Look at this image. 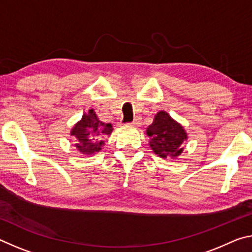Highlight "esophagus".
<instances>
[{
    "label": "esophagus",
    "instance_id": "34e87169",
    "mask_svg": "<svg viewBox=\"0 0 252 252\" xmlns=\"http://www.w3.org/2000/svg\"><path fill=\"white\" fill-rule=\"evenodd\" d=\"M129 126H139L140 125H141V118L140 117H135L134 120L132 121L131 123H127Z\"/></svg>",
    "mask_w": 252,
    "mask_h": 252
}]
</instances>
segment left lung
Returning <instances> with one entry per match:
<instances>
[{
  "mask_svg": "<svg viewBox=\"0 0 252 252\" xmlns=\"http://www.w3.org/2000/svg\"><path fill=\"white\" fill-rule=\"evenodd\" d=\"M146 132L150 138L149 146L156 155L163 159L170 158L173 160L181 156L183 152L181 146L188 139V134L185 127L170 117L168 112L159 111Z\"/></svg>",
  "mask_w": 252,
  "mask_h": 252,
  "instance_id": "8db88e82",
  "label": "left lung"
}]
</instances>
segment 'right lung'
I'll list each match as a JSON object with an SVG mask.
<instances>
[{
	"label": "right lung",
	"instance_id": "obj_1",
	"mask_svg": "<svg viewBox=\"0 0 252 252\" xmlns=\"http://www.w3.org/2000/svg\"><path fill=\"white\" fill-rule=\"evenodd\" d=\"M112 131V125L100 121L94 110L90 109L73 126L70 134L75 138L76 150L82 155L92 156L102 150V147L104 146L102 139L111 135Z\"/></svg>",
	"mask_w": 252,
	"mask_h": 252
}]
</instances>
